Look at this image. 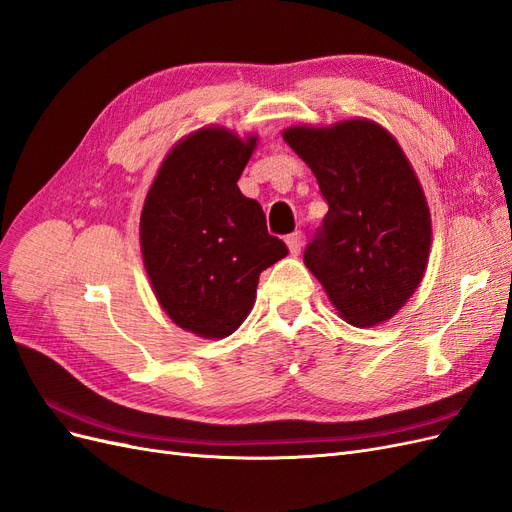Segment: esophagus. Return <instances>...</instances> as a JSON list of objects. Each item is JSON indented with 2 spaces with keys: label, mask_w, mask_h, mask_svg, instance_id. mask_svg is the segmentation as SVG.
<instances>
[{
  "label": "esophagus",
  "mask_w": 512,
  "mask_h": 512,
  "mask_svg": "<svg viewBox=\"0 0 512 512\" xmlns=\"http://www.w3.org/2000/svg\"><path fill=\"white\" fill-rule=\"evenodd\" d=\"M301 243H303V235L301 232H292V235L286 237V245L292 256H297L301 252Z\"/></svg>",
  "instance_id": "34e87169"
}]
</instances>
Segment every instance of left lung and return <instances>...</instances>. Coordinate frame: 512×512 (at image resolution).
<instances>
[{"instance_id": "1", "label": "left lung", "mask_w": 512, "mask_h": 512, "mask_svg": "<svg viewBox=\"0 0 512 512\" xmlns=\"http://www.w3.org/2000/svg\"><path fill=\"white\" fill-rule=\"evenodd\" d=\"M329 203L303 262L352 327L393 318L421 284L431 215L399 143L376 121L282 132Z\"/></svg>"}]
</instances>
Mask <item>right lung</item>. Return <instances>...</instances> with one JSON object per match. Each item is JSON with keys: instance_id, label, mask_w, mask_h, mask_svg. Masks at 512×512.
Listing matches in <instances>:
<instances>
[{"instance_id": "obj_1", "label": "right lung", "mask_w": 512, "mask_h": 512, "mask_svg": "<svg viewBox=\"0 0 512 512\" xmlns=\"http://www.w3.org/2000/svg\"><path fill=\"white\" fill-rule=\"evenodd\" d=\"M258 136L209 126L168 151L141 213V252L153 292L177 327L198 337L235 333L258 277L288 254L256 200L239 190Z\"/></svg>"}]
</instances>
